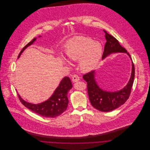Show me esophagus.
I'll use <instances>...</instances> for the list:
<instances>
[{
    "mask_svg": "<svg viewBox=\"0 0 150 150\" xmlns=\"http://www.w3.org/2000/svg\"><path fill=\"white\" fill-rule=\"evenodd\" d=\"M79 80H80V78L79 77V76L78 75L75 74V75H74L72 76V80L73 82H77V81H78Z\"/></svg>",
    "mask_w": 150,
    "mask_h": 150,
    "instance_id": "obj_1",
    "label": "esophagus"
}]
</instances>
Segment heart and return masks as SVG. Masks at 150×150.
<instances>
[{"mask_svg": "<svg viewBox=\"0 0 150 150\" xmlns=\"http://www.w3.org/2000/svg\"><path fill=\"white\" fill-rule=\"evenodd\" d=\"M64 53L69 60L78 61L82 71L89 72L98 64L102 53V46L90 38L76 36L66 43Z\"/></svg>", "mask_w": 150, "mask_h": 150, "instance_id": "1", "label": "heart"}]
</instances>
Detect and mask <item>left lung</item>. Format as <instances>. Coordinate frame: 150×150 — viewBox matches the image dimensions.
Returning a JSON list of instances; mask_svg holds the SVG:
<instances>
[{
  "instance_id": "obj_1",
  "label": "left lung",
  "mask_w": 150,
  "mask_h": 150,
  "mask_svg": "<svg viewBox=\"0 0 150 150\" xmlns=\"http://www.w3.org/2000/svg\"><path fill=\"white\" fill-rule=\"evenodd\" d=\"M106 43L105 45L102 59L114 53H126L130 58L127 50L119 44L113 36L108 34L105 30ZM132 74L127 86L116 92H107L102 89L97 84L95 79V71L89 72L83 78L87 83V89L90 102L93 107L102 112H109L120 107L128 100L133 84L135 69L132 60Z\"/></svg>"
}]
</instances>
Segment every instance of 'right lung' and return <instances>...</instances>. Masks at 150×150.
<instances>
[{
  "label": "right lung",
  "instance_id": "right-lung-1",
  "mask_svg": "<svg viewBox=\"0 0 150 150\" xmlns=\"http://www.w3.org/2000/svg\"><path fill=\"white\" fill-rule=\"evenodd\" d=\"M39 37H40V36ZM36 39V38L33 39V40L23 47L20 53L18 58L20 57L23 50L34 43ZM72 87V84L71 80L69 77H64L50 98L39 104L29 103L23 100L19 94H18V96L22 103L36 114L45 117H56L62 114L67 109L69 103L67 94Z\"/></svg>",
  "mask_w": 150,
  "mask_h": 150
}]
</instances>
